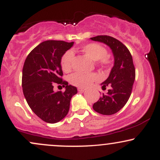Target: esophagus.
Here are the masks:
<instances>
[{"instance_id":"obj_1","label":"esophagus","mask_w":160,"mask_h":160,"mask_svg":"<svg viewBox=\"0 0 160 160\" xmlns=\"http://www.w3.org/2000/svg\"><path fill=\"white\" fill-rule=\"evenodd\" d=\"M78 91L80 92H83L85 91V89H83V88H78Z\"/></svg>"}]
</instances>
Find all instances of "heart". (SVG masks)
I'll use <instances>...</instances> for the list:
<instances>
[{"instance_id": "b5f03b06", "label": "heart", "mask_w": 160, "mask_h": 160, "mask_svg": "<svg viewBox=\"0 0 160 160\" xmlns=\"http://www.w3.org/2000/svg\"><path fill=\"white\" fill-rule=\"evenodd\" d=\"M81 51L91 58L97 61V63L102 66H108L111 63V59L107 56L108 51L103 46L95 43H90L83 45L81 47ZM74 52L71 50L67 51L62 57L61 66L64 71H69L72 67L74 60ZM96 74L94 73L76 72L71 74L69 78V81L72 85L79 88H86L89 86L95 79Z\"/></svg>"}]
</instances>
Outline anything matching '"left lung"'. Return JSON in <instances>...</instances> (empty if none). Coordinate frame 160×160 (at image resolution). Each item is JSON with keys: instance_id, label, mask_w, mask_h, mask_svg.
Returning a JSON list of instances; mask_svg holds the SVG:
<instances>
[{"instance_id": "1", "label": "left lung", "mask_w": 160, "mask_h": 160, "mask_svg": "<svg viewBox=\"0 0 160 160\" xmlns=\"http://www.w3.org/2000/svg\"><path fill=\"white\" fill-rule=\"evenodd\" d=\"M108 45L111 48L114 58V63L108 79L102 83V89L111 86L108 93L93 104L95 111L103 115H112L124 107L128 102L135 79V69L132 57L127 47L120 40L107 35L91 38Z\"/></svg>"}]
</instances>
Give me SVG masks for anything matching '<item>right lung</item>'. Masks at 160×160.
<instances>
[{"instance_id": "right-lung-1", "label": "right lung", "mask_w": 160, "mask_h": 160, "mask_svg": "<svg viewBox=\"0 0 160 160\" xmlns=\"http://www.w3.org/2000/svg\"><path fill=\"white\" fill-rule=\"evenodd\" d=\"M74 45L63 40H47L28 54L22 69L23 94L32 111L42 120L56 123L66 117L70 102L78 93L75 86L62 80V57ZM56 84L66 87L64 93L55 92Z\"/></svg>"}]
</instances>
